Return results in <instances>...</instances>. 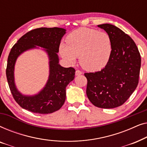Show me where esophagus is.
Here are the masks:
<instances>
[{"label": "esophagus", "instance_id": "esophagus-1", "mask_svg": "<svg viewBox=\"0 0 147 147\" xmlns=\"http://www.w3.org/2000/svg\"><path fill=\"white\" fill-rule=\"evenodd\" d=\"M82 74V72L81 71H80V70H76V76H80Z\"/></svg>", "mask_w": 147, "mask_h": 147}]
</instances>
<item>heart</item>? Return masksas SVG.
Wrapping results in <instances>:
<instances>
[{
	"mask_svg": "<svg viewBox=\"0 0 147 147\" xmlns=\"http://www.w3.org/2000/svg\"><path fill=\"white\" fill-rule=\"evenodd\" d=\"M112 41L105 32L80 28L68 35L66 45L59 46V53L68 63L73 64L79 57L80 63L88 71H96L107 65L111 56Z\"/></svg>",
	"mask_w": 147,
	"mask_h": 147,
	"instance_id": "obj_1",
	"label": "heart"
}]
</instances>
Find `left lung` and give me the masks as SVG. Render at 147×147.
Here are the masks:
<instances>
[{"instance_id":"obj_1","label":"left lung","mask_w":147,"mask_h":147,"mask_svg":"<svg viewBox=\"0 0 147 147\" xmlns=\"http://www.w3.org/2000/svg\"><path fill=\"white\" fill-rule=\"evenodd\" d=\"M98 27L110 36L112 53L101 71L84 74L86 94L95 106L114 108L122 105L137 87L141 58L135 43L121 29L108 23Z\"/></svg>"}]
</instances>
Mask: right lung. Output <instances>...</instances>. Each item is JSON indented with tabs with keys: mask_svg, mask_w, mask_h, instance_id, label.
I'll use <instances>...</instances> for the list:
<instances>
[{
	"mask_svg": "<svg viewBox=\"0 0 147 147\" xmlns=\"http://www.w3.org/2000/svg\"><path fill=\"white\" fill-rule=\"evenodd\" d=\"M66 30L63 28L41 27L25 34L18 40L8 57L6 74L14 99L24 109L34 113L50 114L61 108L66 98L65 88L75 78L73 67L59 65L57 53L61 38ZM43 48L49 58L50 74L46 86L35 95H24L16 88L14 82V65L18 57L26 51Z\"/></svg>",
	"mask_w": 147,
	"mask_h": 147,
	"instance_id": "add662e5",
	"label": "right lung"
}]
</instances>
